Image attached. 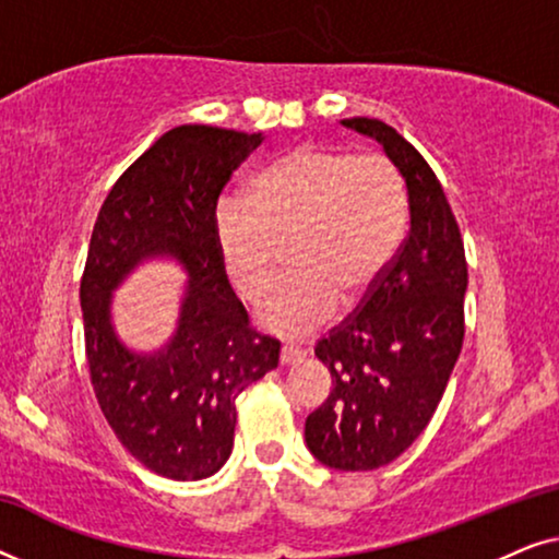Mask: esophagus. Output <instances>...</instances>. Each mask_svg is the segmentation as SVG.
Returning <instances> with one entry per match:
<instances>
[{"mask_svg":"<svg viewBox=\"0 0 559 559\" xmlns=\"http://www.w3.org/2000/svg\"><path fill=\"white\" fill-rule=\"evenodd\" d=\"M302 358H305V350L300 346H293V343H287V346H282V350H280L282 366H295V364H300Z\"/></svg>","mask_w":559,"mask_h":559,"instance_id":"34e87169","label":"esophagus"}]
</instances>
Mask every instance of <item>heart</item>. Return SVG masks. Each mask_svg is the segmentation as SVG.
<instances>
[{
    "label": "heart",
    "mask_w": 559,
    "mask_h": 559,
    "mask_svg": "<svg viewBox=\"0 0 559 559\" xmlns=\"http://www.w3.org/2000/svg\"><path fill=\"white\" fill-rule=\"evenodd\" d=\"M407 182L384 155L300 144L282 152L251 180L247 203L216 211V249L243 300L259 302L293 247L295 277L259 310L280 335H305L377 287L407 234Z\"/></svg>",
    "instance_id": "obj_1"
}]
</instances>
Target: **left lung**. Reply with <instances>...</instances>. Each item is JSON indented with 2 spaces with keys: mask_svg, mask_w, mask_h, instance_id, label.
<instances>
[{
  "mask_svg": "<svg viewBox=\"0 0 559 559\" xmlns=\"http://www.w3.org/2000/svg\"><path fill=\"white\" fill-rule=\"evenodd\" d=\"M400 167L409 234L361 308L320 338L333 389L305 419V442L328 468L373 471L419 438L463 348L468 264L457 221L425 157L379 119H343Z\"/></svg>",
  "mask_w": 559,
  "mask_h": 559,
  "instance_id": "left-lung-1",
  "label": "left lung"
}]
</instances>
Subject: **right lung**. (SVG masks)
<instances>
[{"mask_svg":"<svg viewBox=\"0 0 559 559\" xmlns=\"http://www.w3.org/2000/svg\"><path fill=\"white\" fill-rule=\"evenodd\" d=\"M262 132L182 124L121 173L91 234L81 277L86 358L98 407L121 445L157 476L201 480L234 448L236 396L277 369L280 341L257 333L216 249L218 195ZM189 274L176 333L136 355L110 323V295L144 258Z\"/></svg>","mask_w":559,"mask_h":559,"instance_id":"right-lung-1","label":"right lung"}]
</instances>
